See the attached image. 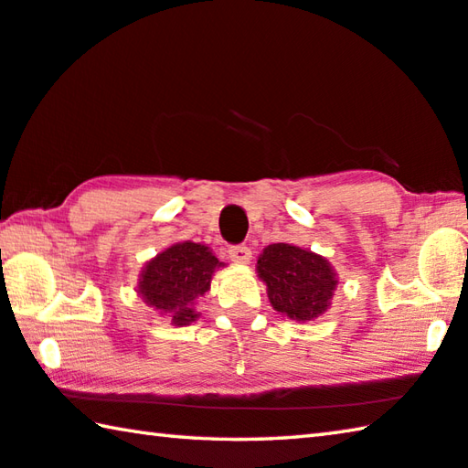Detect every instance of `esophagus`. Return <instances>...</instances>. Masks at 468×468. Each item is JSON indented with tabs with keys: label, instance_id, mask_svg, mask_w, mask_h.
<instances>
[{
	"label": "esophagus",
	"instance_id": "esophagus-1",
	"mask_svg": "<svg viewBox=\"0 0 468 468\" xmlns=\"http://www.w3.org/2000/svg\"><path fill=\"white\" fill-rule=\"evenodd\" d=\"M229 258H231L233 262L248 264L251 260V250L245 248V245H231V248H229Z\"/></svg>",
	"mask_w": 468,
	"mask_h": 468
}]
</instances>
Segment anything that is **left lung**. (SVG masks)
I'll return each mask as SVG.
<instances>
[{"mask_svg": "<svg viewBox=\"0 0 468 468\" xmlns=\"http://www.w3.org/2000/svg\"><path fill=\"white\" fill-rule=\"evenodd\" d=\"M256 271L266 282L274 310L297 322L314 320L326 312L338 284L326 258L291 243L264 248Z\"/></svg>", "mask_w": 468, "mask_h": 468, "instance_id": "obj_1", "label": "left lung"}]
</instances>
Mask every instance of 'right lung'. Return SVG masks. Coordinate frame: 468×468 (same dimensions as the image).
Here are the masks:
<instances>
[{
    "label": "right lung",
    "mask_w": 468,
    "mask_h": 468,
    "mask_svg": "<svg viewBox=\"0 0 468 468\" xmlns=\"http://www.w3.org/2000/svg\"><path fill=\"white\" fill-rule=\"evenodd\" d=\"M220 266L225 264L202 243H173L142 268L138 292L148 307L167 314L171 324L187 326L197 318L194 301L210 289L212 274Z\"/></svg>",
    "instance_id": "right-lung-1"
}]
</instances>
